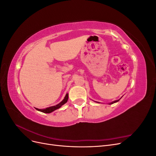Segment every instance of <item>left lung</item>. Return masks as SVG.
<instances>
[{
	"label": "left lung",
	"mask_w": 156,
	"mask_h": 156,
	"mask_svg": "<svg viewBox=\"0 0 156 156\" xmlns=\"http://www.w3.org/2000/svg\"><path fill=\"white\" fill-rule=\"evenodd\" d=\"M119 100H116V101H112V103H110V105H111V104H112V103H116V102H118V101H119Z\"/></svg>",
	"instance_id": "obj_1"
}]
</instances>
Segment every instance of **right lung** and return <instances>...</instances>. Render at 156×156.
<instances>
[{
  "instance_id": "add662e5",
  "label": "right lung",
  "mask_w": 156,
  "mask_h": 156,
  "mask_svg": "<svg viewBox=\"0 0 156 156\" xmlns=\"http://www.w3.org/2000/svg\"><path fill=\"white\" fill-rule=\"evenodd\" d=\"M68 94H66V96H65L64 100H63L62 101H61L60 103H58V105L48 107V108H45V109H39V108H36V110L39 111H41V112H44V113H50V112H53V111H55L56 109H58V108H59L61 106L63 105L64 104H65V103L68 101Z\"/></svg>"
}]
</instances>
